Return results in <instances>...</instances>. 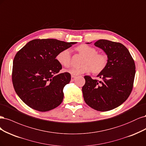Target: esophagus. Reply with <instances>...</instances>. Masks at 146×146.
<instances>
[{"mask_svg": "<svg viewBox=\"0 0 146 146\" xmlns=\"http://www.w3.org/2000/svg\"><path fill=\"white\" fill-rule=\"evenodd\" d=\"M76 76H73V75H72V77H71V80H72V81H74V80H75V79H76Z\"/></svg>", "mask_w": 146, "mask_h": 146, "instance_id": "obj_1", "label": "esophagus"}]
</instances>
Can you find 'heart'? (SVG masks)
Instances as JSON below:
<instances>
[{
  "label": "heart",
  "instance_id": "1",
  "mask_svg": "<svg viewBox=\"0 0 146 146\" xmlns=\"http://www.w3.org/2000/svg\"><path fill=\"white\" fill-rule=\"evenodd\" d=\"M76 52L83 56L81 67H73L68 72L73 75H79L92 72L94 74L102 73L106 68L109 58L107 54L98 53V50L86 44L79 45L74 48ZM56 60L63 67H69L71 65V55L67 49H65L56 56Z\"/></svg>",
  "mask_w": 146,
  "mask_h": 146
}]
</instances>
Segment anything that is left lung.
Instances as JSON below:
<instances>
[{
	"instance_id": "obj_1",
	"label": "left lung",
	"mask_w": 146,
	"mask_h": 146,
	"mask_svg": "<svg viewBox=\"0 0 146 146\" xmlns=\"http://www.w3.org/2000/svg\"><path fill=\"white\" fill-rule=\"evenodd\" d=\"M94 45L105 51L109 62L98 75L100 81L84 76L83 97L92 109L106 111L119 106L130 96L133 87L135 64L128 49L119 42L100 39Z\"/></svg>"
}]
</instances>
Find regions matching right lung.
<instances>
[{
	"label": "right lung",
	"mask_w": 146,
	"mask_h": 146,
	"mask_svg": "<svg viewBox=\"0 0 146 146\" xmlns=\"http://www.w3.org/2000/svg\"><path fill=\"white\" fill-rule=\"evenodd\" d=\"M76 42L54 39L30 41L17 51L13 60L12 82L22 101L33 109L47 111L55 109L64 99L63 88L71 80L56 60L59 52Z\"/></svg>",
	"instance_id": "obj_1"
}]
</instances>
